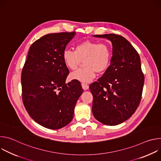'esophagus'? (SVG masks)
<instances>
[{"label":"esophagus","instance_id":"1","mask_svg":"<svg viewBox=\"0 0 161 161\" xmlns=\"http://www.w3.org/2000/svg\"><path fill=\"white\" fill-rule=\"evenodd\" d=\"M81 86H82L83 89V90H88V89L89 88V86H88L87 84L85 83H81Z\"/></svg>","mask_w":161,"mask_h":161}]
</instances>
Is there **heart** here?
<instances>
[{"label": "heart", "instance_id": "b5f03b06", "mask_svg": "<svg viewBox=\"0 0 161 161\" xmlns=\"http://www.w3.org/2000/svg\"><path fill=\"white\" fill-rule=\"evenodd\" d=\"M112 53L110 46L106 43L86 40L81 41L75 47V51L65 49L62 53V59L65 66L70 70H75L81 61L83 66L81 69L72 73L70 77L83 83L92 80L96 72L105 71L109 66Z\"/></svg>", "mask_w": 161, "mask_h": 161}]
</instances>
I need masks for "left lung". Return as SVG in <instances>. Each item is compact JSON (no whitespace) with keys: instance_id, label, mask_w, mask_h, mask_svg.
<instances>
[{"instance_id":"obj_1","label":"left lung","mask_w":161,"mask_h":161,"mask_svg":"<svg viewBox=\"0 0 161 161\" xmlns=\"http://www.w3.org/2000/svg\"><path fill=\"white\" fill-rule=\"evenodd\" d=\"M111 42L110 65L103 75L90 85L93 96L92 113L101 123L119 125L129 119L138 107L144 85L139 54L124 37L94 35Z\"/></svg>"}]
</instances>
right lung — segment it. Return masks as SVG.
Instances as JSON below:
<instances>
[{
	"label": "right lung",
	"mask_w": 161,
	"mask_h": 161,
	"mask_svg": "<svg viewBox=\"0 0 161 161\" xmlns=\"http://www.w3.org/2000/svg\"><path fill=\"white\" fill-rule=\"evenodd\" d=\"M75 34L60 32L41 37L31 46L22 69L23 103L30 117L46 128L59 129L69 124L83 92L78 81L65 83L69 71L62 53Z\"/></svg>",
	"instance_id": "right-lung-1"
}]
</instances>
